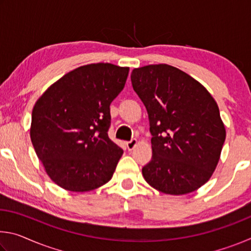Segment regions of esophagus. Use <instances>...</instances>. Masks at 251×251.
<instances>
[{"label": "esophagus", "mask_w": 251, "mask_h": 251, "mask_svg": "<svg viewBox=\"0 0 251 251\" xmlns=\"http://www.w3.org/2000/svg\"><path fill=\"white\" fill-rule=\"evenodd\" d=\"M136 144H137V139L133 138V139H130L129 142H127V143H126V147L128 148L129 151H131V150H133V148L136 146Z\"/></svg>", "instance_id": "34e87169"}]
</instances>
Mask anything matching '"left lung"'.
I'll return each mask as SVG.
<instances>
[{
    "label": "left lung",
    "mask_w": 251,
    "mask_h": 251,
    "mask_svg": "<svg viewBox=\"0 0 251 251\" xmlns=\"http://www.w3.org/2000/svg\"><path fill=\"white\" fill-rule=\"evenodd\" d=\"M130 79L152 136L144 178L164 194L195 192L217 167L226 138L217 103L192 76L167 64L134 69Z\"/></svg>",
    "instance_id": "left-lung-1"
}]
</instances>
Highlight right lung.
Wrapping results in <instances>:
<instances>
[{"label": "right lung", "instance_id": "1", "mask_svg": "<svg viewBox=\"0 0 251 251\" xmlns=\"http://www.w3.org/2000/svg\"><path fill=\"white\" fill-rule=\"evenodd\" d=\"M128 72L109 63L79 66L50 85L34 105V150L62 188L90 192L113 177L123 150L108 137L109 105Z\"/></svg>", "mask_w": 251, "mask_h": 251}]
</instances>
